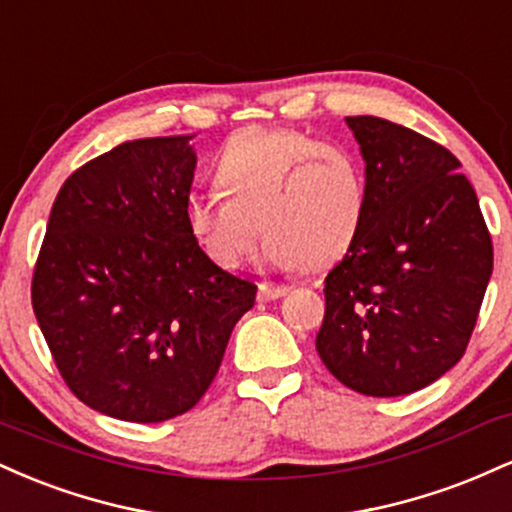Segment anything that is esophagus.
<instances>
[{
	"mask_svg": "<svg viewBox=\"0 0 512 512\" xmlns=\"http://www.w3.org/2000/svg\"><path fill=\"white\" fill-rule=\"evenodd\" d=\"M289 291H291L289 286L260 284V289H257V298H260V301H276V298H284Z\"/></svg>",
	"mask_w": 512,
	"mask_h": 512,
	"instance_id": "1",
	"label": "esophagus"
}]
</instances>
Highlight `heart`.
<instances>
[{
    "label": "heart",
    "instance_id": "heart-1",
    "mask_svg": "<svg viewBox=\"0 0 512 512\" xmlns=\"http://www.w3.org/2000/svg\"><path fill=\"white\" fill-rule=\"evenodd\" d=\"M216 180L223 192L192 190L182 216L204 255L226 269L248 257L257 226L272 267H327L351 248L366 216L361 161L298 129L238 132L216 158Z\"/></svg>",
    "mask_w": 512,
    "mask_h": 512
}]
</instances>
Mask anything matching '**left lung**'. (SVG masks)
I'll return each instance as SVG.
<instances>
[{
  "mask_svg": "<svg viewBox=\"0 0 512 512\" xmlns=\"http://www.w3.org/2000/svg\"><path fill=\"white\" fill-rule=\"evenodd\" d=\"M346 125L366 161L368 204L325 279L315 346L349 390L409 395L467 349L491 279V233L445 146L383 117H346Z\"/></svg>",
  "mask_w": 512,
  "mask_h": 512,
  "instance_id": "8db88e82",
  "label": "left lung"
}]
</instances>
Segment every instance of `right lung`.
Returning a JSON list of instances; mask_svg holds the SVG:
<instances>
[{
    "mask_svg": "<svg viewBox=\"0 0 512 512\" xmlns=\"http://www.w3.org/2000/svg\"><path fill=\"white\" fill-rule=\"evenodd\" d=\"M190 142L134 139L74 170L33 269V310L64 383L120 421L158 424L195 407L255 305L257 286L187 231Z\"/></svg>",
    "mask_w": 512,
    "mask_h": 512,
    "instance_id": "right-lung-1",
    "label": "right lung"
}]
</instances>
